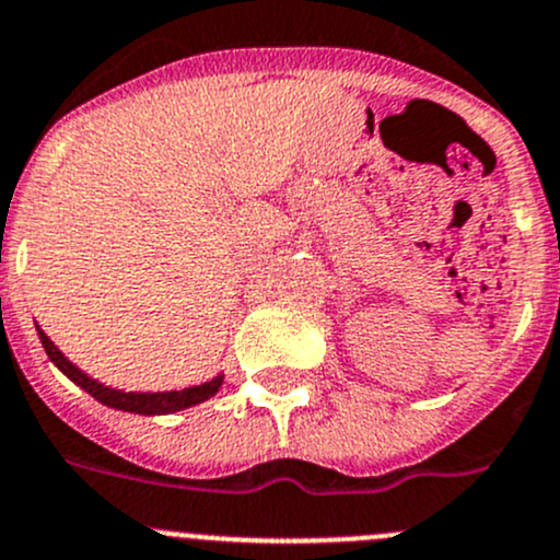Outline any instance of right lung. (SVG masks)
I'll use <instances>...</instances> for the list:
<instances>
[{
    "label": "right lung",
    "instance_id": "right-lung-1",
    "mask_svg": "<svg viewBox=\"0 0 560 560\" xmlns=\"http://www.w3.org/2000/svg\"><path fill=\"white\" fill-rule=\"evenodd\" d=\"M37 336H40V345H43V350H46V355L51 358V363L65 374V377H70L75 385H81L86 394L95 396L101 405L114 407V410L139 412V416H166V412L186 410V407H194V405H199V401L210 399V396L219 394L221 383H224V374H219V377L208 380V383L191 385V388H183V390H155V394L144 390L142 394V390L108 388V385L97 383V380H92L90 374L81 372L75 363H70L68 358L62 355V350H59V347L54 345L46 334H43L40 325H37Z\"/></svg>",
    "mask_w": 560,
    "mask_h": 560
}]
</instances>
